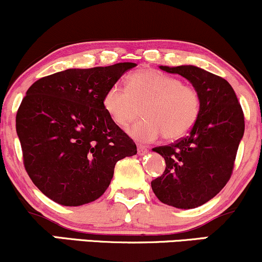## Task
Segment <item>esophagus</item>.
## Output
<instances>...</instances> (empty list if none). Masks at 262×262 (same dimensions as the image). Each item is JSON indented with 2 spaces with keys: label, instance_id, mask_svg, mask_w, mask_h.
<instances>
[{
  "label": "esophagus",
  "instance_id": "34e87169",
  "mask_svg": "<svg viewBox=\"0 0 262 262\" xmlns=\"http://www.w3.org/2000/svg\"><path fill=\"white\" fill-rule=\"evenodd\" d=\"M146 152H148V149H146L144 145H140V144H139V145H138V154L145 155Z\"/></svg>",
  "mask_w": 262,
  "mask_h": 262
}]
</instances>
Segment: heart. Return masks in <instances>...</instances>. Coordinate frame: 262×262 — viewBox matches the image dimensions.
<instances>
[{"mask_svg":"<svg viewBox=\"0 0 262 262\" xmlns=\"http://www.w3.org/2000/svg\"><path fill=\"white\" fill-rule=\"evenodd\" d=\"M103 108L119 127L127 125L143 104L144 118L127 129L140 143H150L162 134L177 140L191 132L201 113L196 87L155 69H140L127 76V86L112 85L104 92Z\"/></svg>","mask_w":262,"mask_h":262,"instance_id":"obj_1","label":"heart"}]
</instances>
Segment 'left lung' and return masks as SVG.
<instances>
[{
	"mask_svg": "<svg viewBox=\"0 0 262 262\" xmlns=\"http://www.w3.org/2000/svg\"><path fill=\"white\" fill-rule=\"evenodd\" d=\"M160 69L181 75L196 87L201 113L187 137L152 149L165 159L166 167L152 180L151 188L167 206L196 208L217 196L229 181L244 135V113L223 77L192 65Z\"/></svg>",
	"mask_w": 262,
	"mask_h": 262,
	"instance_id": "left-lung-1",
	"label": "left lung"
}]
</instances>
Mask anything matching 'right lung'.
<instances>
[{"label":"right lung","mask_w":262,"mask_h":262,"mask_svg":"<svg viewBox=\"0 0 262 262\" xmlns=\"http://www.w3.org/2000/svg\"><path fill=\"white\" fill-rule=\"evenodd\" d=\"M134 62L68 69L35 81L22 100L16 130L23 164L41 192L61 206L100 198L117 161L137 145L103 108L104 92Z\"/></svg>","instance_id":"1"}]
</instances>
